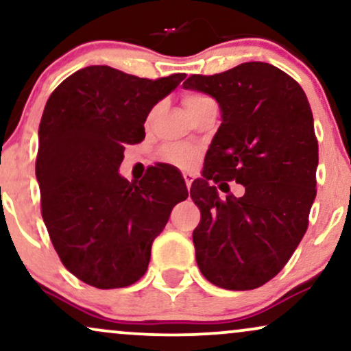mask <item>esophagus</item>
Masks as SVG:
<instances>
[{"instance_id": "1", "label": "esophagus", "mask_w": 351, "mask_h": 351, "mask_svg": "<svg viewBox=\"0 0 351 351\" xmlns=\"http://www.w3.org/2000/svg\"><path fill=\"white\" fill-rule=\"evenodd\" d=\"M183 178H184V183H186V186H188V189H189V188H191V184H193L194 176L191 175V173H183Z\"/></svg>"}]
</instances>
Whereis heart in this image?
I'll return each instance as SVG.
<instances>
[{"label": "heart", "instance_id": "obj_1", "mask_svg": "<svg viewBox=\"0 0 351 351\" xmlns=\"http://www.w3.org/2000/svg\"><path fill=\"white\" fill-rule=\"evenodd\" d=\"M208 104H214V100H212L210 97H207L206 94H201V92H188V94L184 95V105L189 113L196 112V110L202 108V106H206ZM152 114H150V117H152ZM162 154L168 162H173L181 167H193L197 160L196 150L188 147V145H180V144L165 145Z\"/></svg>", "mask_w": 351, "mask_h": 351}]
</instances>
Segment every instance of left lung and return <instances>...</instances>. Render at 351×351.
<instances>
[{
	"label": "left lung",
	"instance_id": "obj_1",
	"mask_svg": "<svg viewBox=\"0 0 351 351\" xmlns=\"http://www.w3.org/2000/svg\"><path fill=\"white\" fill-rule=\"evenodd\" d=\"M183 87L214 97L221 113L191 186L197 265L217 287L252 290L280 272L308 228L319 162L311 106L293 77L261 61L193 74ZM210 180H237L245 194L220 199Z\"/></svg>",
	"mask_w": 351,
	"mask_h": 351
}]
</instances>
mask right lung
<instances>
[{
  "label": "right lung",
  "mask_w": 351,
  "mask_h": 351,
  "mask_svg": "<svg viewBox=\"0 0 351 351\" xmlns=\"http://www.w3.org/2000/svg\"><path fill=\"white\" fill-rule=\"evenodd\" d=\"M184 77L152 81L88 66L47 101L35 162L42 217L61 263L87 285L108 290L139 280L171 208L188 197L170 165L154 167L139 183L118 171L124 145L144 139L150 110Z\"/></svg>",
  "instance_id": "right-lung-1"
}]
</instances>
